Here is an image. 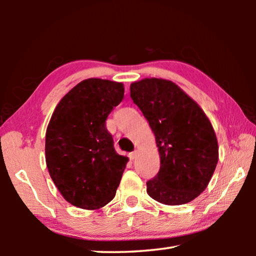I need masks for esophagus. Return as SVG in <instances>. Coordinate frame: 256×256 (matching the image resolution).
<instances>
[{
  "label": "esophagus",
  "instance_id": "34e87169",
  "mask_svg": "<svg viewBox=\"0 0 256 256\" xmlns=\"http://www.w3.org/2000/svg\"><path fill=\"white\" fill-rule=\"evenodd\" d=\"M136 156H138V154H136V151H133V152H131L128 154V157H130V159L131 160H134L136 158Z\"/></svg>",
  "mask_w": 256,
  "mask_h": 256
}]
</instances>
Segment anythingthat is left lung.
<instances>
[{
  "instance_id": "left-lung-1",
  "label": "left lung",
  "mask_w": 256,
  "mask_h": 256,
  "mask_svg": "<svg viewBox=\"0 0 256 256\" xmlns=\"http://www.w3.org/2000/svg\"><path fill=\"white\" fill-rule=\"evenodd\" d=\"M131 98L154 134L160 170L146 193L166 206L193 201L206 188L219 158L214 130L206 112L172 81L132 82Z\"/></svg>"
}]
</instances>
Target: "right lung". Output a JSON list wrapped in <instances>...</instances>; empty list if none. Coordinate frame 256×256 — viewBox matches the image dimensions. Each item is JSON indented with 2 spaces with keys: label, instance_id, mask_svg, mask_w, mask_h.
Segmentation results:
<instances>
[{
  "label": "right lung",
  "instance_id": "right-lung-1",
  "mask_svg": "<svg viewBox=\"0 0 256 256\" xmlns=\"http://www.w3.org/2000/svg\"><path fill=\"white\" fill-rule=\"evenodd\" d=\"M123 97L122 82L90 78L55 107L46 130V164L72 206L97 210L115 196L128 158L116 154L105 122Z\"/></svg>",
  "mask_w": 256,
  "mask_h": 256
}]
</instances>
